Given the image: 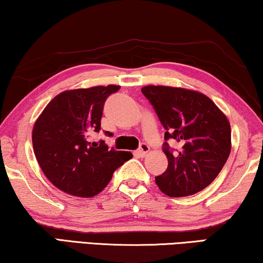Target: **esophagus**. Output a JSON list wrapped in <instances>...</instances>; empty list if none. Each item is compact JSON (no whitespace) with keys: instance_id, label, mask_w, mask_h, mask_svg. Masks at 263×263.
Segmentation results:
<instances>
[{"instance_id":"esophagus-1","label":"esophagus","mask_w":263,"mask_h":263,"mask_svg":"<svg viewBox=\"0 0 263 263\" xmlns=\"http://www.w3.org/2000/svg\"><path fill=\"white\" fill-rule=\"evenodd\" d=\"M148 152H149V146H148L147 143H141L140 144V148L138 151H136V154L139 155V157L143 158L144 155H146Z\"/></svg>"}]
</instances>
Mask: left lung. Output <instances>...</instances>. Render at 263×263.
Returning <instances> with one entry per match:
<instances>
[{
    "label": "left lung",
    "mask_w": 263,
    "mask_h": 263,
    "mask_svg": "<svg viewBox=\"0 0 263 263\" xmlns=\"http://www.w3.org/2000/svg\"><path fill=\"white\" fill-rule=\"evenodd\" d=\"M166 129L162 151L167 170L155 177L170 197H186L204 190L218 176L231 151V129L210 98L181 87L149 85L141 89ZM179 143L178 150L166 141Z\"/></svg>",
    "instance_id": "1"
}]
</instances>
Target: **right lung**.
I'll return each instance as SVG.
<instances>
[{
    "label": "right lung",
    "instance_id": "add662e5",
    "mask_svg": "<svg viewBox=\"0 0 263 263\" xmlns=\"http://www.w3.org/2000/svg\"><path fill=\"white\" fill-rule=\"evenodd\" d=\"M119 90L120 86L108 85L64 91L36 120L32 134L34 154L55 187L76 197H93L133 158L130 152L109 148L103 140L89 141L92 133L101 130L106 98Z\"/></svg>",
    "mask_w": 263,
    "mask_h": 263
}]
</instances>
